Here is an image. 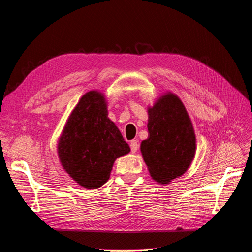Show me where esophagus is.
I'll return each mask as SVG.
<instances>
[{
  "label": "esophagus",
  "instance_id": "34e87169",
  "mask_svg": "<svg viewBox=\"0 0 252 252\" xmlns=\"http://www.w3.org/2000/svg\"><path fill=\"white\" fill-rule=\"evenodd\" d=\"M130 149H131V152H136L138 151V149H139V144H138V142H136L135 140H132L131 142H130Z\"/></svg>",
  "mask_w": 252,
  "mask_h": 252
}]
</instances>
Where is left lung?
Listing matches in <instances>:
<instances>
[{
    "instance_id": "1",
    "label": "left lung",
    "mask_w": 252,
    "mask_h": 252,
    "mask_svg": "<svg viewBox=\"0 0 252 252\" xmlns=\"http://www.w3.org/2000/svg\"><path fill=\"white\" fill-rule=\"evenodd\" d=\"M148 139L141 144L143 158L155 181L167 184L184 173L195 154L191 121L180 98L164 94L148 109Z\"/></svg>"
}]
</instances>
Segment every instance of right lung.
Wrapping results in <instances>:
<instances>
[{"instance_id":"1","label":"right lung","mask_w":252,"mask_h":252,"mask_svg":"<svg viewBox=\"0 0 252 252\" xmlns=\"http://www.w3.org/2000/svg\"><path fill=\"white\" fill-rule=\"evenodd\" d=\"M107 113L104 95L89 91L68 118L59 142L58 152L64 169L88 189L104 185L116 158L130 151Z\"/></svg>"}]
</instances>
